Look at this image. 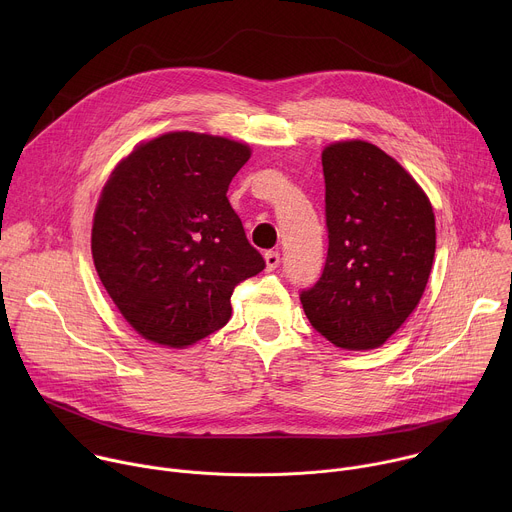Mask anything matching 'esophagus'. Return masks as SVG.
I'll use <instances>...</instances> for the list:
<instances>
[{
  "mask_svg": "<svg viewBox=\"0 0 512 512\" xmlns=\"http://www.w3.org/2000/svg\"><path fill=\"white\" fill-rule=\"evenodd\" d=\"M265 263H267V271L277 269V267H279V263H281L279 253H277V251H267V253H265Z\"/></svg>",
  "mask_w": 512,
  "mask_h": 512,
  "instance_id": "esophagus-1",
  "label": "esophagus"
}]
</instances>
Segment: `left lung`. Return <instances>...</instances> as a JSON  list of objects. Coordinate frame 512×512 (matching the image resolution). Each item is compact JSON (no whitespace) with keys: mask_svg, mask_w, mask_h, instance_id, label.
<instances>
[{"mask_svg":"<svg viewBox=\"0 0 512 512\" xmlns=\"http://www.w3.org/2000/svg\"><path fill=\"white\" fill-rule=\"evenodd\" d=\"M328 257L300 294L310 324L346 350L387 342L417 308L435 255L429 198L369 141L322 152Z\"/></svg>","mask_w":512,"mask_h":512,"instance_id":"1","label":"left lung"}]
</instances>
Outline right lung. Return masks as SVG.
<instances>
[{
	"instance_id": "1",
	"label": "right lung",
	"mask_w": 512,
	"mask_h": 512,
	"mask_svg": "<svg viewBox=\"0 0 512 512\" xmlns=\"http://www.w3.org/2000/svg\"><path fill=\"white\" fill-rule=\"evenodd\" d=\"M245 143L174 131L113 170L95 210V269L123 318L152 342L184 348L223 328L233 289L265 269L227 190Z\"/></svg>"
}]
</instances>
